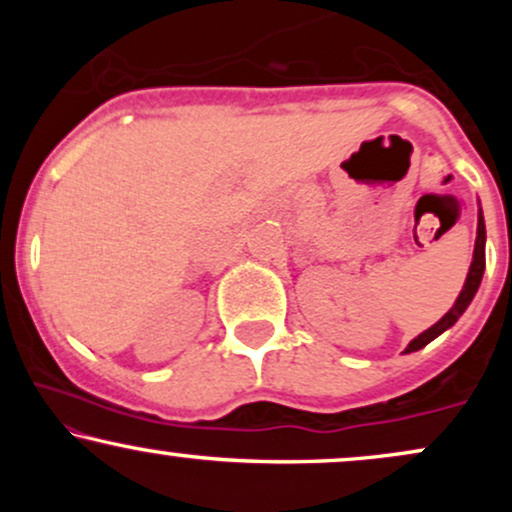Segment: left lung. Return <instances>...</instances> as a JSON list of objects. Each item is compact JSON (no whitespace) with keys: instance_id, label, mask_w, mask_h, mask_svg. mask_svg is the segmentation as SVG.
Listing matches in <instances>:
<instances>
[{"instance_id":"left-lung-1","label":"left lung","mask_w":512,"mask_h":512,"mask_svg":"<svg viewBox=\"0 0 512 512\" xmlns=\"http://www.w3.org/2000/svg\"><path fill=\"white\" fill-rule=\"evenodd\" d=\"M484 267H486V228H484V216L479 214V226H477V245H474V260H472V267H469V274H467V281H464L460 296H457V301L452 308L445 313L440 320L436 322L433 327H428L424 334H419V337L414 339L407 346V354L411 351H419L424 349L428 342H433V339L438 337V334H443L448 327H452L457 322V317H460L464 310H467V305L472 303L474 293H477L479 284H481V276H484Z\"/></svg>"}]
</instances>
